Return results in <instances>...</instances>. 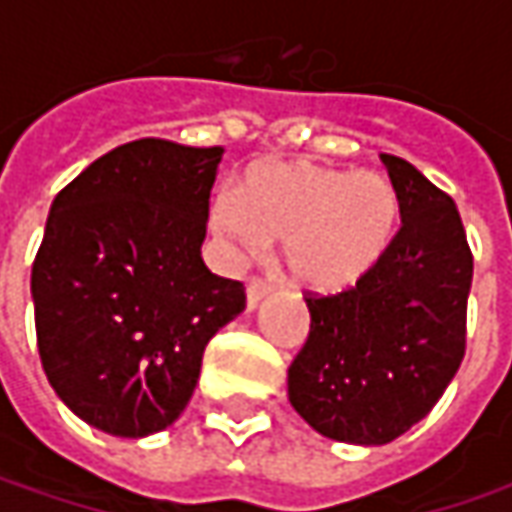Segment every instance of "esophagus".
<instances>
[{
  "label": "esophagus",
  "mask_w": 512,
  "mask_h": 512,
  "mask_svg": "<svg viewBox=\"0 0 512 512\" xmlns=\"http://www.w3.org/2000/svg\"><path fill=\"white\" fill-rule=\"evenodd\" d=\"M270 290H273V287H270V282H265V279H250V282H247V310L259 307V302L265 299Z\"/></svg>",
  "instance_id": "esophagus-1"
}]
</instances>
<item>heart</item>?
I'll return each mask as SVG.
<instances>
[{
  "label": "heart",
  "mask_w": 512,
  "mask_h": 512,
  "mask_svg": "<svg viewBox=\"0 0 512 512\" xmlns=\"http://www.w3.org/2000/svg\"><path fill=\"white\" fill-rule=\"evenodd\" d=\"M402 222V196L379 170L267 162L245 187L225 185L207 207L213 239L253 256L285 239L290 279L313 293H342L379 265Z\"/></svg>",
  "instance_id": "heart-1"
}]
</instances>
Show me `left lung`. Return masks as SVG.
I'll use <instances>...</instances> for the list:
<instances>
[{
	"mask_svg": "<svg viewBox=\"0 0 512 512\" xmlns=\"http://www.w3.org/2000/svg\"><path fill=\"white\" fill-rule=\"evenodd\" d=\"M402 230L353 290L307 299L310 333L287 399L316 433L387 444L442 399L464 356L473 256L456 202L422 170L382 153Z\"/></svg>",
	"mask_w": 512,
	"mask_h": 512,
	"instance_id": "obj_1",
	"label": "left lung"
}]
</instances>
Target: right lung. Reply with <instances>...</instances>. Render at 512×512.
<instances>
[{
	"instance_id": "obj_1",
	"label": "right lung",
	"mask_w": 512,
	"mask_h": 512,
	"mask_svg": "<svg viewBox=\"0 0 512 512\" xmlns=\"http://www.w3.org/2000/svg\"><path fill=\"white\" fill-rule=\"evenodd\" d=\"M225 148L119 145L50 205L30 270L50 387L90 427L145 439L182 416L207 342L245 310L202 259Z\"/></svg>"
}]
</instances>
